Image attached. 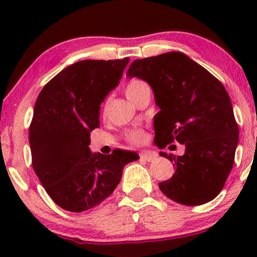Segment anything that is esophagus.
<instances>
[{
    "instance_id": "obj_1",
    "label": "esophagus",
    "mask_w": 257,
    "mask_h": 257,
    "mask_svg": "<svg viewBox=\"0 0 257 257\" xmlns=\"http://www.w3.org/2000/svg\"><path fill=\"white\" fill-rule=\"evenodd\" d=\"M140 158L146 161H153L158 158V153L154 152V151H144V152L140 153Z\"/></svg>"
}]
</instances>
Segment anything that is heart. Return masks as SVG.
Masks as SVG:
<instances>
[{
  "instance_id": "b5f03b06",
  "label": "heart",
  "mask_w": 257,
  "mask_h": 257,
  "mask_svg": "<svg viewBox=\"0 0 257 257\" xmlns=\"http://www.w3.org/2000/svg\"><path fill=\"white\" fill-rule=\"evenodd\" d=\"M145 85V83L138 79H133L131 82H128V84L125 87L126 97H127L128 99H132V98L135 97V94ZM106 106L107 103L105 101V103L101 105V113L103 114H105V112H106ZM127 140L132 144H142L144 140H145V133H144L142 130H132V131H130L127 133Z\"/></svg>"
}]
</instances>
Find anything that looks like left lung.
<instances>
[{
  "label": "left lung",
  "instance_id": "8db88e82",
  "mask_svg": "<svg viewBox=\"0 0 257 257\" xmlns=\"http://www.w3.org/2000/svg\"><path fill=\"white\" fill-rule=\"evenodd\" d=\"M127 76L152 87L160 107L154 117L157 145H185L182 156L160 152L175 170L173 177L160 182V191L185 206L212 201L226 184L238 143V126L224 86L178 51L136 59Z\"/></svg>",
  "mask_w": 257,
  "mask_h": 257
}]
</instances>
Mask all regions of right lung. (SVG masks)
I'll return each instance as SVG.
<instances>
[{
    "instance_id": "1",
    "label": "right lung",
    "mask_w": 257,
    "mask_h": 257,
    "mask_svg": "<svg viewBox=\"0 0 257 257\" xmlns=\"http://www.w3.org/2000/svg\"><path fill=\"white\" fill-rule=\"evenodd\" d=\"M128 57L77 62L38 94L29 127L31 161L49 196L73 213L91 209L112 194L136 152L91 153L90 132L99 127V105L118 85Z\"/></svg>"
}]
</instances>
